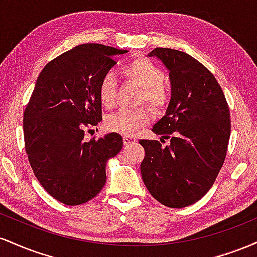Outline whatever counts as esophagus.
Segmentation results:
<instances>
[{"label":"esophagus","instance_id":"obj_1","mask_svg":"<svg viewBox=\"0 0 257 257\" xmlns=\"http://www.w3.org/2000/svg\"><path fill=\"white\" fill-rule=\"evenodd\" d=\"M135 141H137V139L133 138V137H126V135H124V137H123V143H124L125 146L132 145V144H134Z\"/></svg>","mask_w":257,"mask_h":257}]
</instances>
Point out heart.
I'll return each mask as SVG.
<instances>
[{
	"label": "heart",
	"mask_w": 257,
	"mask_h": 257,
	"mask_svg": "<svg viewBox=\"0 0 257 257\" xmlns=\"http://www.w3.org/2000/svg\"><path fill=\"white\" fill-rule=\"evenodd\" d=\"M125 79L141 88L140 102H146L155 110H164L169 104L170 94L164 85V72L157 64L147 58H137L120 70ZM117 82L111 73H106L100 79L98 96L104 107H112L116 102ZM153 113L149 107L120 108L105 119L106 128L110 132L132 137L143 126L151 123Z\"/></svg>",
	"instance_id": "b5f03b06"
}]
</instances>
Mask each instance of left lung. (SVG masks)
Listing matches in <instances>:
<instances>
[{"mask_svg": "<svg viewBox=\"0 0 257 257\" xmlns=\"http://www.w3.org/2000/svg\"><path fill=\"white\" fill-rule=\"evenodd\" d=\"M149 57L169 70L172 99L152 132L171 145L139 140L145 149L141 178L161 204L185 208L205 196L222 168L231 135L228 104L213 73L187 53L155 48Z\"/></svg>", "mask_w": 257, "mask_h": 257, "instance_id": "obj_1", "label": "left lung"}]
</instances>
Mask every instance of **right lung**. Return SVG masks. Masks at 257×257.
Listing matches in <instances>:
<instances>
[{"mask_svg": "<svg viewBox=\"0 0 257 257\" xmlns=\"http://www.w3.org/2000/svg\"><path fill=\"white\" fill-rule=\"evenodd\" d=\"M128 51L99 43L79 44L49 61L38 76L23 119L25 150L35 176L53 198L79 205L106 182V163L123 147L110 133L84 140L102 120L98 85Z\"/></svg>", "mask_w": 257, "mask_h": 257, "instance_id": "1", "label": "right lung"}]
</instances>
